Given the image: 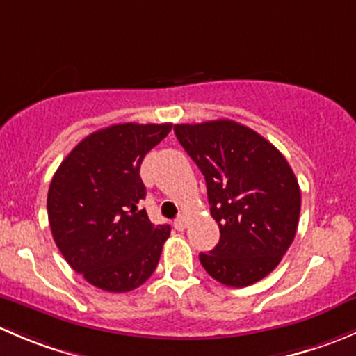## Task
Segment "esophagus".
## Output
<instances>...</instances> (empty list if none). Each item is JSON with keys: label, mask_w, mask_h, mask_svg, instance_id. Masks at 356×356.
Returning <instances> with one entry per match:
<instances>
[{"label": "esophagus", "mask_w": 356, "mask_h": 356, "mask_svg": "<svg viewBox=\"0 0 356 356\" xmlns=\"http://www.w3.org/2000/svg\"><path fill=\"white\" fill-rule=\"evenodd\" d=\"M186 225H188V218H186V215H179V217L174 220V227L177 229V231H184Z\"/></svg>", "instance_id": "1"}]
</instances>
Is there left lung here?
I'll return each mask as SVG.
<instances>
[{
  "label": "left lung",
  "mask_w": 356,
  "mask_h": 356,
  "mask_svg": "<svg viewBox=\"0 0 356 356\" xmlns=\"http://www.w3.org/2000/svg\"><path fill=\"white\" fill-rule=\"evenodd\" d=\"M207 181L220 241L200 253L204 270L231 288L270 274L293 243L301 193L288 160L258 132L234 120L174 125Z\"/></svg>",
  "instance_id": "obj_1"
}]
</instances>
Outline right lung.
<instances>
[{"instance_id": "obj_1", "label": "right lung", "mask_w": 356, "mask_h": 356, "mask_svg": "<svg viewBox=\"0 0 356 356\" xmlns=\"http://www.w3.org/2000/svg\"><path fill=\"white\" fill-rule=\"evenodd\" d=\"M172 124H115L82 139L55 172L48 218L60 253L89 284L127 293L155 272L170 225H155L139 175Z\"/></svg>"}]
</instances>
